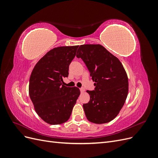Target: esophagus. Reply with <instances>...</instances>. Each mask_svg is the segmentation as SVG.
Returning <instances> with one entry per match:
<instances>
[{"mask_svg": "<svg viewBox=\"0 0 158 158\" xmlns=\"http://www.w3.org/2000/svg\"><path fill=\"white\" fill-rule=\"evenodd\" d=\"M80 92H81V93H83V92H84V91H85V89H84V88H80Z\"/></svg>", "mask_w": 158, "mask_h": 158, "instance_id": "obj_1", "label": "esophagus"}]
</instances>
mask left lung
<instances>
[{"label":"left lung","mask_w":158,"mask_h":158,"mask_svg":"<svg viewBox=\"0 0 158 158\" xmlns=\"http://www.w3.org/2000/svg\"><path fill=\"white\" fill-rule=\"evenodd\" d=\"M76 56L86 65L95 89L87 90L89 102L83 105L87 119L95 124L115 118L127 98L128 80L121 61L101 45H82Z\"/></svg>","instance_id":"obj_1"}]
</instances>
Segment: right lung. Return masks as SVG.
Wrapping results in <instances>:
<instances>
[{"label":"right lung","mask_w":158,"mask_h":158,"mask_svg":"<svg viewBox=\"0 0 158 158\" xmlns=\"http://www.w3.org/2000/svg\"><path fill=\"white\" fill-rule=\"evenodd\" d=\"M78 45L50 50L37 62L30 78L29 94L37 114L50 125L67 121L80 94L77 87H66L69 65Z\"/></svg>","instance_id":"1"}]
</instances>
